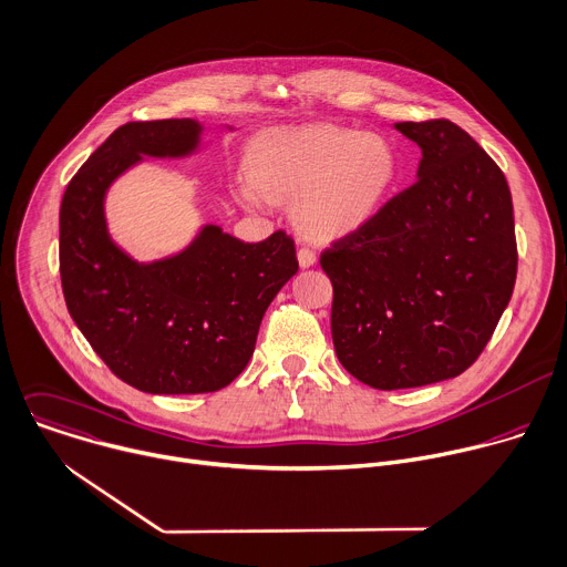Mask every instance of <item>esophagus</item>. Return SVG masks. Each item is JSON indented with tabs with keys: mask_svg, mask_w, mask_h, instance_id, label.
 <instances>
[{
	"mask_svg": "<svg viewBox=\"0 0 567 567\" xmlns=\"http://www.w3.org/2000/svg\"><path fill=\"white\" fill-rule=\"evenodd\" d=\"M297 259H299V266H301V268H312V266L317 264V255H315L310 248H299Z\"/></svg>",
	"mask_w": 567,
	"mask_h": 567,
	"instance_id": "34e87169",
	"label": "esophagus"
}]
</instances>
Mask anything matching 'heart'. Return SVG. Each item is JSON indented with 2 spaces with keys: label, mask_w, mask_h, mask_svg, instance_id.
I'll return each mask as SVG.
<instances>
[{
  "label": "heart",
  "mask_w": 567,
  "mask_h": 567,
  "mask_svg": "<svg viewBox=\"0 0 567 567\" xmlns=\"http://www.w3.org/2000/svg\"><path fill=\"white\" fill-rule=\"evenodd\" d=\"M393 145L371 132L334 125L279 127L259 134L237 196L261 209L292 200L297 233L315 244L353 237L378 216L398 181Z\"/></svg>",
  "instance_id": "1"
}]
</instances>
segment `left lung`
I'll list each match as a JSON object with an SVG mask.
<instances>
[{"label": "left lung", "instance_id": "left-lung-1", "mask_svg": "<svg viewBox=\"0 0 567 567\" xmlns=\"http://www.w3.org/2000/svg\"><path fill=\"white\" fill-rule=\"evenodd\" d=\"M420 152L415 183L321 255L342 367L393 391L456 378L487 347L516 281L501 167L449 121L395 123Z\"/></svg>", "mask_w": 567, "mask_h": 567}]
</instances>
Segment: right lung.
<instances>
[{"label": "right lung", "mask_w": 567, "mask_h": 567, "mask_svg": "<svg viewBox=\"0 0 567 567\" xmlns=\"http://www.w3.org/2000/svg\"><path fill=\"white\" fill-rule=\"evenodd\" d=\"M203 134L194 118L127 123L86 158L60 205L66 308L102 362L145 393L228 386L255 353L270 301L299 268L281 230L244 244L207 223L181 252L147 264L111 239L109 187L145 156H194Z\"/></svg>", "instance_id": "1"}]
</instances>
